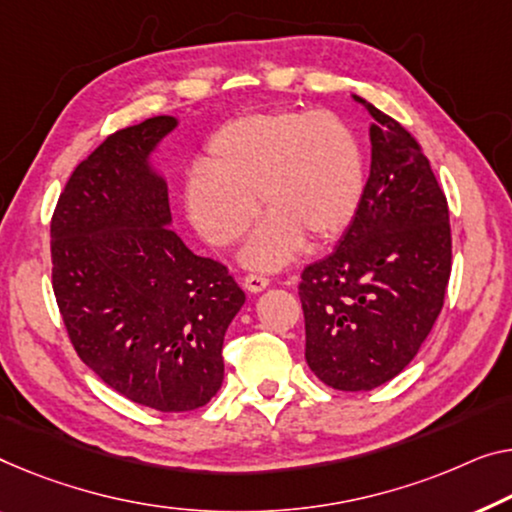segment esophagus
I'll return each mask as SVG.
<instances>
[{"instance_id":"1","label":"esophagus","mask_w":512,"mask_h":512,"mask_svg":"<svg viewBox=\"0 0 512 512\" xmlns=\"http://www.w3.org/2000/svg\"><path fill=\"white\" fill-rule=\"evenodd\" d=\"M243 287L248 289V292H264L266 287H269V278L262 276V273H248L246 278H243Z\"/></svg>"}]
</instances>
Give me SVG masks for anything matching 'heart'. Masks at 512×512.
<instances>
[{
    "label": "heart",
    "instance_id": "heart-1",
    "mask_svg": "<svg viewBox=\"0 0 512 512\" xmlns=\"http://www.w3.org/2000/svg\"><path fill=\"white\" fill-rule=\"evenodd\" d=\"M204 170L183 183L195 230L230 246L266 216L243 248L253 269L273 271L301 253L305 239L331 241L352 223L365 188L361 144L326 112H257L227 121L207 140Z\"/></svg>",
    "mask_w": 512,
    "mask_h": 512
}]
</instances>
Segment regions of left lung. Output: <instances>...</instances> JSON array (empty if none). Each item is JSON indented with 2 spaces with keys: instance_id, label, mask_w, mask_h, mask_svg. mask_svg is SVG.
<instances>
[{
  "instance_id": "1",
  "label": "left lung",
  "mask_w": 512,
  "mask_h": 512,
  "mask_svg": "<svg viewBox=\"0 0 512 512\" xmlns=\"http://www.w3.org/2000/svg\"><path fill=\"white\" fill-rule=\"evenodd\" d=\"M372 163L361 207L331 255L305 266V361L335 391H372L407 368L451 278L448 202L421 144L361 96Z\"/></svg>"
}]
</instances>
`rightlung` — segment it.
Instances as JSON below:
<instances>
[{
	"label": "right lung",
	"mask_w": 512,
	"mask_h": 512,
	"mask_svg": "<svg viewBox=\"0 0 512 512\" xmlns=\"http://www.w3.org/2000/svg\"><path fill=\"white\" fill-rule=\"evenodd\" d=\"M174 117L105 137L75 167L50 223L52 289L68 338L105 384L144 407H204L225 377L223 340L246 294L172 230L151 167Z\"/></svg>",
	"instance_id": "1"
}]
</instances>
